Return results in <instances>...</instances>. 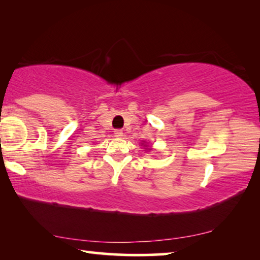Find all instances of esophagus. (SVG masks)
Here are the masks:
<instances>
[{"mask_svg":"<svg viewBox=\"0 0 260 260\" xmlns=\"http://www.w3.org/2000/svg\"><path fill=\"white\" fill-rule=\"evenodd\" d=\"M114 135H116L117 138H121V136H124V133H122L121 129H114Z\"/></svg>","mask_w":260,"mask_h":260,"instance_id":"34e87169","label":"esophagus"}]
</instances>
